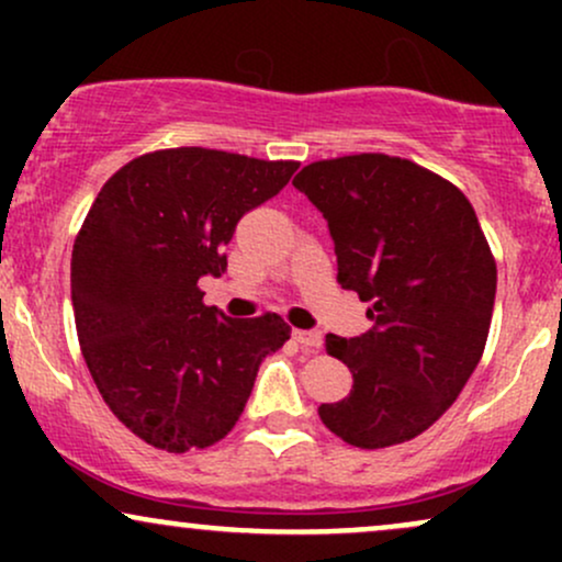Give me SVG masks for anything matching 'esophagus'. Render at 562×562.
<instances>
[{
  "label": "esophagus",
  "mask_w": 562,
  "mask_h": 562,
  "mask_svg": "<svg viewBox=\"0 0 562 562\" xmlns=\"http://www.w3.org/2000/svg\"><path fill=\"white\" fill-rule=\"evenodd\" d=\"M293 338L306 348V351H314V348L322 346V333L317 330H293Z\"/></svg>",
  "instance_id": "obj_1"
}]
</instances>
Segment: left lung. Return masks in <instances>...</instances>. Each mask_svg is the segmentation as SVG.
<instances>
[{
	"label": "left lung",
	"instance_id": "1",
	"mask_svg": "<svg viewBox=\"0 0 562 562\" xmlns=\"http://www.w3.org/2000/svg\"><path fill=\"white\" fill-rule=\"evenodd\" d=\"M293 184L330 227L340 288L370 303V330L325 338L353 385L319 406L322 423L359 449L409 441L454 404L486 346L496 263L479 216L447 179L383 153L317 160Z\"/></svg>",
	"mask_w": 562,
	"mask_h": 562
}]
</instances>
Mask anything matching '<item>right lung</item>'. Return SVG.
<instances>
[{
	"mask_svg": "<svg viewBox=\"0 0 562 562\" xmlns=\"http://www.w3.org/2000/svg\"><path fill=\"white\" fill-rule=\"evenodd\" d=\"M295 160L173 147L128 160L102 184L70 259L83 362L121 423L184 454L240 420L256 372L290 327L205 306L200 277L227 272L237 222L274 198Z\"/></svg>",
	"mask_w": 562,
	"mask_h": 562,
	"instance_id": "add662e5",
	"label": "right lung"
}]
</instances>
